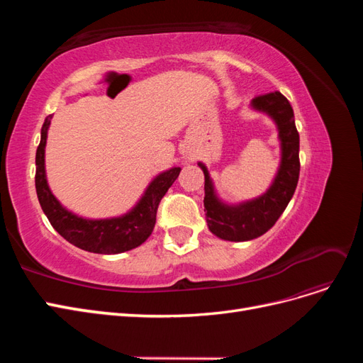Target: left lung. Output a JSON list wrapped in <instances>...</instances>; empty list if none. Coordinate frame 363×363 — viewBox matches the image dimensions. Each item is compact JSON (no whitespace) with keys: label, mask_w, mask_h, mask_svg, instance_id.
I'll use <instances>...</instances> for the list:
<instances>
[{"label":"left lung","mask_w":363,"mask_h":363,"mask_svg":"<svg viewBox=\"0 0 363 363\" xmlns=\"http://www.w3.org/2000/svg\"><path fill=\"white\" fill-rule=\"evenodd\" d=\"M250 107L269 116L277 127L280 163L269 188L256 199L236 204L225 203L219 199L207 167L199 162L204 172L207 227L219 239L232 242H244L267 233L289 204L300 175V136L289 101L280 92H269L251 100Z\"/></svg>","instance_id":"1"}]
</instances>
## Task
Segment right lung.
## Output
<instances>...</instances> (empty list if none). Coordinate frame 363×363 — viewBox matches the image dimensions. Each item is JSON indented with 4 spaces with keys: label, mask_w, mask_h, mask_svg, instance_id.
Instances as JSON below:
<instances>
[{
    "label": "right lung",
    "mask_w": 363,
    "mask_h": 363,
    "mask_svg": "<svg viewBox=\"0 0 363 363\" xmlns=\"http://www.w3.org/2000/svg\"><path fill=\"white\" fill-rule=\"evenodd\" d=\"M52 115L45 118L36 151V192L43 213L56 232L77 248L98 255H118L142 245L152 233L160 200L177 180L182 168L172 167L150 182L128 212L112 218H84L68 211L50 189L45 171V147Z\"/></svg>",
    "instance_id": "obj_1"
}]
</instances>
